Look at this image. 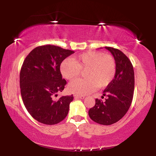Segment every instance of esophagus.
<instances>
[{"mask_svg": "<svg viewBox=\"0 0 156 156\" xmlns=\"http://www.w3.org/2000/svg\"><path fill=\"white\" fill-rule=\"evenodd\" d=\"M73 96H74L76 99H84V96H80V95L75 94V95H73Z\"/></svg>", "mask_w": 156, "mask_h": 156, "instance_id": "34e87169", "label": "esophagus"}]
</instances>
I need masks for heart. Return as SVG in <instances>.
I'll list each match as a JSON object with an SVG mask.
<instances>
[{"label":"heart","instance_id":"b5f03b06","mask_svg":"<svg viewBox=\"0 0 156 156\" xmlns=\"http://www.w3.org/2000/svg\"><path fill=\"white\" fill-rule=\"evenodd\" d=\"M63 77L72 80L84 71V78H78L71 82L68 89L72 93L87 95L96 88H103L111 83L116 71L115 59L109 54L100 51H87L73 57L72 60L65 59L60 67Z\"/></svg>","mask_w":156,"mask_h":156}]
</instances>
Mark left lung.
<instances>
[{
    "label": "left lung",
    "mask_w": 156,
    "mask_h": 156,
    "mask_svg": "<svg viewBox=\"0 0 156 156\" xmlns=\"http://www.w3.org/2000/svg\"><path fill=\"white\" fill-rule=\"evenodd\" d=\"M112 53L116 64L113 80L103 91L105 102L96 99V105L89 111L92 120L100 125H110L120 120L131 106L134 91V71L128 57L118 49L105 47Z\"/></svg>",
    "instance_id": "left-lung-1"
}]
</instances>
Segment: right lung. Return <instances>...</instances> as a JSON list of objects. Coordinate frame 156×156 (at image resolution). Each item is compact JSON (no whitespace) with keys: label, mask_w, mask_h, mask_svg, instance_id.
<instances>
[{"label":"right lung","mask_w":156,"mask_h":156,"mask_svg":"<svg viewBox=\"0 0 156 156\" xmlns=\"http://www.w3.org/2000/svg\"><path fill=\"white\" fill-rule=\"evenodd\" d=\"M74 51L47 44L34 49L23 62L20 87L23 103L34 119L45 125L61 122L67 115L73 95L54 100L67 82L62 78L60 64Z\"/></svg>","instance_id":"obj_1"}]
</instances>
